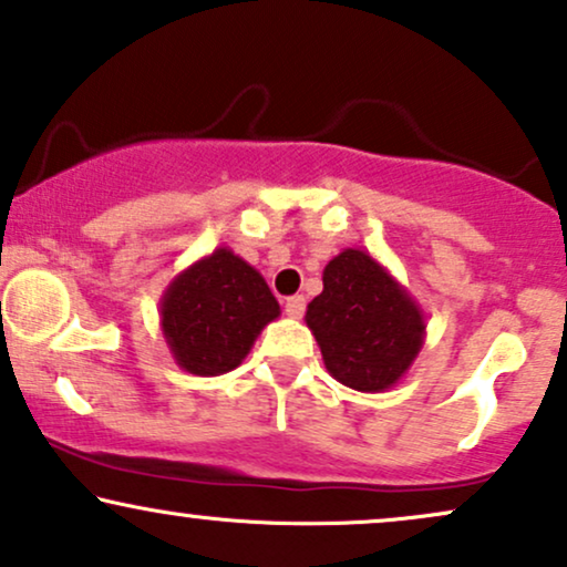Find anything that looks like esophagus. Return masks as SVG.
Here are the masks:
<instances>
[{
  "label": "esophagus",
  "mask_w": 567,
  "mask_h": 567,
  "mask_svg": "<svg viewBox=\"0 0 567 567\" xmlns=\"http://www.w3.org/2000/svg\"><path fill=\"white\" fill-rule=\"evenodd\" d=\"M306 311V298L303 296H290L288 301H285V313L292 319H301Z\"/></svg>",
  "instance_id": "esophagus-1"
}]
</instances>
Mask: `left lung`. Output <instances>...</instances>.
I'll use <instances>...</instances> for the list:
<instances>
[{
    "label": "left lung",
    "instance_id": "1",
    "mask_svg": "<svg viewBox=\"0 0 567 567\" xmlns=\"http://www.w3.org/2000/svg\"><path fill=\"white\" fill-rule=\"evenodd\" d=\"M324 290L309 303L324 367L353 391L378 393L409 370L425 322L393 277L364 250H343L324 269Z\"/></svg>",
    "mask_w": 567,
    "mask_h": 567
}]
</instances>
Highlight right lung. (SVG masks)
I'll return each instance as SVG.
<instances>
[{"instance_id":"1","label":"right lung","mask_w":567,"mask_h":567,"mask_svg":"<svg viewBox=\"0 0 567 567\" xmlns=\"http://www.w3.org/2000/svg\"><path fill=\"white\" fill-rule=\"evenodd\" d=\"M277 317L279 303L264 277L227 248L182 271L161 303L163 336L176 361L203 378L235 370Z\"/></svg>"}]
</instances>
